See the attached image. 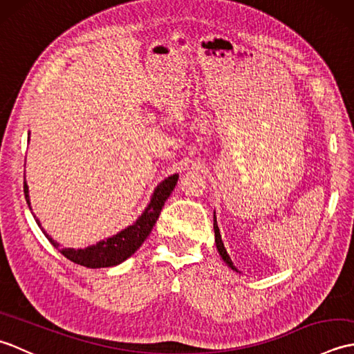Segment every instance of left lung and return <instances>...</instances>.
Masks as SVG:
<instances>
[{"label":"left lung","mask_w":354,"mask_h":354,"mask_svg":"<svg viewBox=\"0 0 354 354\" xmlns=\"http://www.w3.org/2000/svg\"><path fill=\"white\" fill-rule=\"evenodd\" d=\"M214 237H216V246H217V251H219L221 257L223 259V261L227 263V265L232 269V270H237L236 266L232 265V261L230 259V255L227 252V250H225L223 246V242H222V237H221V231H219V227H217V221H216V214H214Z\"/></svg>","instance_id":"left-lung-1"}]
</instances>
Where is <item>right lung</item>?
<instances>
[{
    "instance_id": "obj_1",
    "label": "right lung",
    "mask_w": 354,
    "mask_h": 354,
    "mask_svg": "<svg viewBox=\"0 0 354 354\" xmlns=\"http://www.w3.org/2000/svg\"><path fill=\"white\" fill-rule=\"evenodd\" d=\"M176 183H178V175H171L167 179H164V181L155 189L152 199H150L149 205L138 217L137 222L129 225V227L124 228L123 231L117 232L115 236L108 237L106 240H100L99 243L84 248V250H73V248H65V250H61V245H59L56 240H53L47 232L44 231V228L41 227V222L36 219V223L39 225V228L42 230L45 237L48 239V242L55 246L56 250L61 251V254L65 255L66 259L71 260L73 263H76V265L93 268V269L117 266L120 263H123L126 259H129L147 239L150 231L153 228V225L158 221V217H160L164 202L170 196V193L173 192V189H175ZM24 194H26L27 204L30 207L28 187L26 181H24Z\"/></svg>"
}]
</instances>
